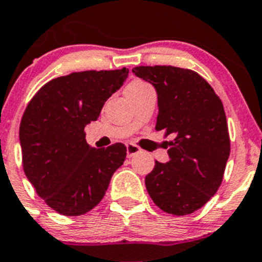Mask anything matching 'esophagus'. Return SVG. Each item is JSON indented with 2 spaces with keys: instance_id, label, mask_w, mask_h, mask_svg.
<instances>
[{
  "instance_id": "obj_1",
  "label": "esophagus",
  "mask_w": 262,
  "mask_h": 262,
  "mask_svg": "<svg viewBox=\"0 0 262 262\" xmlns=\"http://www.w3.org/2000/svg\"><path fill=\"white\" fill-rule=\"evenodd\" d=\"M142 151L138 146L133 145V143H126V157L128 158H132L134 157V155L140 154V152Z\"/></svg>"
}]
</instances>
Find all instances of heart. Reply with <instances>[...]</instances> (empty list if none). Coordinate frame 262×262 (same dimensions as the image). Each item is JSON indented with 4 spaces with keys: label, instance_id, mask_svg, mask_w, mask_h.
I'll return each instance as SVG.
<instances>
[{
    "label": "heart",
    "instance_id": "obj_1",
    "mask_svg": "<svg viewBox=\"0 0 262 262\" xmlns=\"http://www.w3.org/2000/svg\"><path fill=\"white\" fill-rule=\"evenodd\" d=\"M143 86H147V84H145L143 82H140V81H136L133 82V83L129 84L126 89H138V87H143Z\"/></svg>",
    "mask_w": 262,
    "mask_h": 262
}]
</instances>
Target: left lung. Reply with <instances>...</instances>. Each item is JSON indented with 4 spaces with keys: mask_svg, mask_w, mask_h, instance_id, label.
<instances>
[{
    "mask_svg": "<svg viewBox=\"0 0 262 262\" xmlns=\"http://www.w3.org/2000/svg\"><path fill=\"white\" fill-rule=\"evenodd\" d=\"M138 78L154 86L158 95L157 130L166 142L168 162L145 178L154 204L173 215L199 210L215 194L230 157L225 108L201 75L175 67H137Z\"/></svg>",
    "mask_w": 262,
    "mask_h": 262,
    "instance_id": "obj_1",
    "label": "left lung"
}]
</instances>
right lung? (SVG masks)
I'll use <instances>...</instances> for the list:
<instances>
[{"instance_id":"1","label":"right lung","mask_w":262,"mask_h":262,"mask_svg":"<svg viewBox=\"0 0 262 262\" xmlns=\"http://www.w3.org/2000/svg\"><path fill=\"white\" fill-rule=\"evenodd\" d=\"M129 70L72 73L44 84L28 103L19 126L23 168L49 207L68 216L90 211L104 197L126 147L95 148L84 128L128 78Z\"/></svg>"}]
</instances>
